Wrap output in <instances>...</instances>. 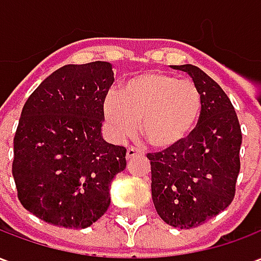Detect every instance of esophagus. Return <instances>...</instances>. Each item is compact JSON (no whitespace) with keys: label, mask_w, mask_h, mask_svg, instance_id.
<instances>
[{"label":"esophagus","mask_w":261,"mask_h":261,"mask_svg":"<svg viewBox=\"0 0 261 261\" xmlns=\"http://www.w3.org/2000/svg\"><path fill=\"white\" fill-rule=\"evenodd\" d=\"M142 151H140V149H137V148H128L127 149V155H125V158H127V161H130V159L136 158V156H138V155H142Z\"/></svg>","instance_id":"34e87169"}]
</instances>
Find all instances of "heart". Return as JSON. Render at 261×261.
<instances>
[{
    "label": "heart",
    "instance_id": "1",
    "mask_svg": "<svg viewBox=\"0 0 261 261\" xmlns=\"http://www.w3.org/2000/svg\"><path fill=\"white\" fill-rule=\"evenodd\" d=\"M201 112L200 91L189 80L148 71L124 81L119 95L109 93L103 116L117 138L136 134L141 121L144 140L156 149L176 147L192 133Z\"/></svg>",
    "mask_w": 261,
    "mask_h": 261
}]
</instances>
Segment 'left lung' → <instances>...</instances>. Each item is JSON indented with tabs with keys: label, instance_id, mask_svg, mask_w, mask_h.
Returning <instances> with one entry per match:
<instances>
[{
	"label": "left lung",
	"instance_id": "obj_1",
	"mask_svg": "<svg viewBox=\"0 0 261 261\" xmlns=\"http://www.w3.org/2000/svg\"><path fill=\"white\" fill-rule=\"evenodd\" d=\"M189 74L200 91L198 125L187 140L148 153L156 213L170 226L189 229L224 211L235 197L242 133L229 97L196 65H173Z\"/></svg>",
	"mask_w": 261,
	"mask_h": 261
}]
</instances>
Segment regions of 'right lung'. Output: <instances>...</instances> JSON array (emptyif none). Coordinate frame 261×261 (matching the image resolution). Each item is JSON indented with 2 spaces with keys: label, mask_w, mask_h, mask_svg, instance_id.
<instances>
[{
  "label": "right lung",
  "mask_w": 261,
  "mask_h": 261,
  "mask_svg": "<svg viewBox=\"0 0 261 261\" xmlns=\"http://www.w3.org/2000/svg\"><path fill=\"white\" fill-rule=\"evenodd\" d=\"M113 81L106 61L64 65L22 109L12 176L22 205L44 222L84 229L108 211L110 183L127 165V149L102 136Z\"/></svg>",
  "instance_id": "right-lung-1"
}]
</instances>
